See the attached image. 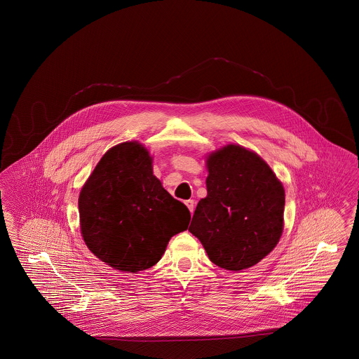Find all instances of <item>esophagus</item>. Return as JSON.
Returning a JSON list of instances; mask_svg holds the SVG:
<instances>
[{
	"instance_id": "1",
	"label": "esophagus",
	"mask_w": 359,
	"mask_h": 359,
	"mask_svg": "<svg viewBox=\"0 0 359 359\" xmlns=\"http://www.w3.org/2000/svg\"><path fill=\"white\" fill-rule=\"evenodd\" d=\"M185 205H187V208L189 209V211L193 212V210H194V201L193 200H188V201H185Z\"/></svg>"
}]
</instances>
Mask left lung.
Returning <instances> with one entry per match:
<instances>
[{
	"label": "left lung",
	"instance_id": "8db88e82",
	"mask_svg": "<svg viewBox=\"0 0 359 359\" xmlns=\"http://www.w3.org/2000/svg\"><path fill=\"white\" fill-rule=\"evenodd\" d=\"M208 196L189 232L219 267L240 271L271 253L284 227L285 192L257 153L229 144L209 154Z\"/></svg>",
	"mask_w": 359,
	"mask_h": 359
}]
</instances>
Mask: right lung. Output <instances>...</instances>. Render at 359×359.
Wrapping results in <instances>:
<instances>
[{
	"label": "right lung",
	"instance_id": "obj_1",
	"mask_svg": "<svg viewBox=\"0 0 359 359\" xmlns=\"http://www.w3.org/2000/svg\"><path fill=\"white\" fill-rule=\"evenodd\" d=\"M80 231L88 249L118 271L150 269L191 212L153 175L148 149L137 141L109 149L79 196Z\"/></svg>",
	"mask_w": 359,
	"mask_h": 359
}]
</instances>
